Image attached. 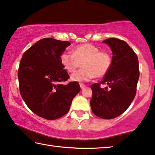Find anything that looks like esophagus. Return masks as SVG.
<instances>
[{
  "label": "esophagus",
  "mask_w": 155,
  "mask_h": 155,
  "mask_svg": "<svg viewBox=\"0 0 155 155\" xmlns=\"http://www.w3.org/2000/svg\"><path fill=\"white\" fill-rule=\"evenodd\" d=\"M80 86L81 89H84V88L86 87V85L84 84H80Z\"/></svg>",
  "instance_id": "1"
}]
</instances>
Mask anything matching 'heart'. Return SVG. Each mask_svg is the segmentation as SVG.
<instances>
[{
  "mask_svg": "<svg viewBox=\"0 0 155 155\" xmlns=\"http://www.w3.org/2000/svg\"><path fill=\"white\" fill-rule=\"evenodd\" d=\"M63 67L69 73H73L81 66L84 68L71 75V79L77 82H87L94 77L101 78L107 74L111 65V58L107 51H99L91 44L76 46L73 53L64 52L60 57Z\"/></svg>",
  "mask_w": 155,
  "mask_h": 155,
  "instance_id": "obj_1",
  "label": "heart"
}]
</instances>
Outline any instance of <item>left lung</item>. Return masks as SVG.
Returning a JSON list of instances; mask_svg holds the SVG:
<instances>
[{"mask_svg":"<svg viewBox=\"0 0 155 155\" xmlns=\"http://www.w3.org/2000/svg\"><path fill=\"white\" fill-rule=\"evenodd\" d=\"M103 42L111 48L112 61L101 82L91 85L90 104L97 117L111 119L124 112L134 98L139 78V60L132 48L123 40L110 38ZM101 84L109 87L102 89Z\"/></svg>","mask_w":155,"mask_h":155,"instance_id":"left-lung-1","label":"left lung"}]
</instances>
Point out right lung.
<instances>
[{"instance_id": "1", "label": "right lung", "mask_w": 155, "mask_h": 155, "mask_svg": "<svg viewBox=\"0 0 155 155\" xmlns=\"http://www.w3.org/2000/svg\"><path fill=\"white\" fill-rule=\"evenodd\" d=\"M71 43L44 38L23 54L18 70L21 97L32 112L54 120L69 110L73 99L80 91L79 83L62 84L69 78L60 57Z\"/></svg>"}]
</instances>
